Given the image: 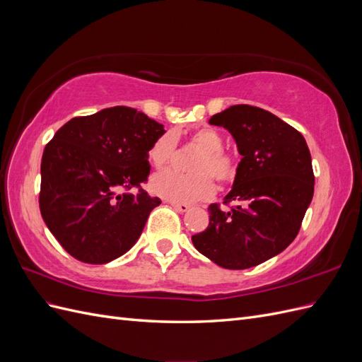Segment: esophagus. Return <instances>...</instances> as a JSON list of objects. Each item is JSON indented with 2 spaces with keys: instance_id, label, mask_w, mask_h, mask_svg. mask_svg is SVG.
<instances>
[{
  "instance_id": "34e87169",
  "label": "esophagus",
  "mask_w": 362,
  "mask_h": 362,
  "mask_svg": "<svg viewBox=\"0 0 362 362\" xmlns=\"http://www.w3.org/2000/svg\"><path fill=\"white\" fill-rule=\"evenodd\" d=\"M175 210L180 211V213H187L190 210V205L189 204H180V202H169Z\"/></svg>"
}]
</instances>
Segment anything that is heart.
Listing matches in <instances>:
<instances>
[{"label":"heart","instance_id":"heart-1","mask_svg":"<svg viewBox=\"0 0 362 362\" xmlns=\"http://www.w3.org/2000/svg\"><path fill=\"white\" fill-rule=\"evenodd\" d=\"M192 141L202 152L194 158L192 170L184 175L177 170H164L151 180V190L172 202H196L210 199L216 192L213 177L218 182H229L235 177V161L223 151V137L213 128H201ZM175 139L161 136L149 151V160L157 169L166 168L175 154Z\"/></svg>","mask_w":362,"mask_h":362}]
</instances>
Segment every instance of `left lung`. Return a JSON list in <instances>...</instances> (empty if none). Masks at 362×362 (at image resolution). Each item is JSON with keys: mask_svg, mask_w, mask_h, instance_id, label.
Wrapping results in <instances>:
<instances>
[{"mask_svg": "<svg viewBox=\"0 0 362 362\" xmlns=\"http://www.w3.org/2000/svg\"><path fill=\"white\" fill-rule=\"evenodd\" d=\"M210 124L228 129L242 156L223 198L235 205L222 211L211 204L208 228L192 242L223 269L255 267L281 254L299 233L314 194L310 149L298 129L258 107L233 105Z\"/></svg>", "mask_w": 362, "mask_h": 362, "instance_id": "obj_1", "label": "left lung"}]
</instances>
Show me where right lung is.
<instances>
[{
  "label": "right lung",
  "mask_w": 362,
  "mask_h": 362,
  "mask_svg": "<svg viewBox=\"0 0 362 362\" xmlns=\"http://www.w3.org/2000/svg\"><path fill=\"white\" fill-rule=\"evenodd\" d=\"M166 133L136 108L116 105L74 117L47 145L39 206L63 249L87 264H107L136 245L161 204L139 189L151 172L149 151Z\"/></svg>",
  "instance_id": "add662e5"
}]
</instances>
